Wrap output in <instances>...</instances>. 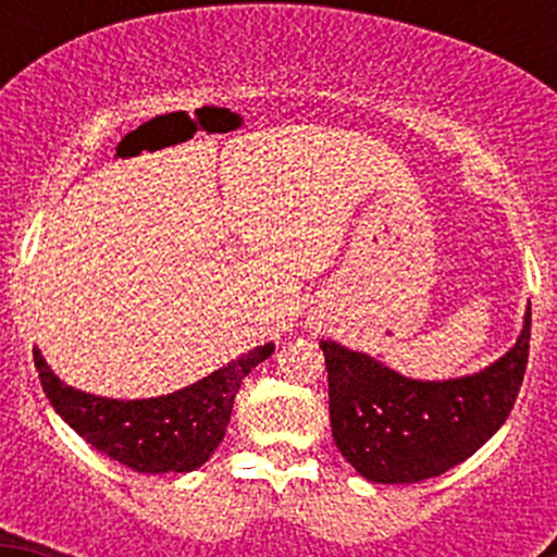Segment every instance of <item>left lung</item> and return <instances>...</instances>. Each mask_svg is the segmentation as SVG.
<instances>
[{"instance_id": "1", "label": "left lung", "mask_w": 557, "mask_h": 557, "mask_svg": "<svg viewBox=\"0 0 557 557\" xmlns=\"http://www.w3.org/2000/svg\"><path fill=\"white\" fill-rule=\"evenodd\" d=\"M531 307L512 350L474 377L420 383L372 356L320 342L329 372L331 434L372 482H420L463 463L502 429L528 367Z\"/></svg>"}]
</instances>
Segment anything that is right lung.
Returning a JSON list of instances; mask_svg holds the SVG:
<instances>
[{
  "instance_id": "right-lung-1",
  "label": "right lung",
  "mask_w": 557,
  "mask_h": 557,
  "mask_svg": "<svg viewBox=\"0 0 557 557\" xmlns=\"http://www.w3.org/2000/svg\"><path fill=\"white\" fill-rule=\"evenodd\" d=\"M263 345L170 396L117 401L64 385L35 350L39 385L55 412L107 458L143 474L194 471L223 442L234 398L252 367L272 356Z\"/></svg>"
}]
</instances>
